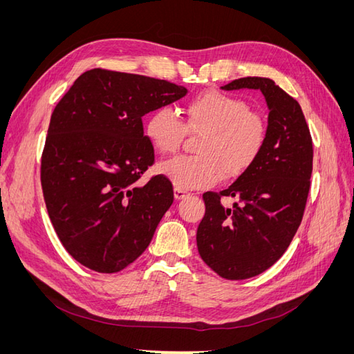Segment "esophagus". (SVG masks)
I'll use <instances>...</instances> for the list:
<instances>
[{
	"instance_id": "obj_1",
	"label": "esophagus",
	"mask_w": 354,
	"mask_h": 354,
	"mask_svg": "<svg viewBox=\"0 0 354 354\" xmlns=\"http://www.w3.org/2000/svg\"><path fill=\"white\" fill-rule=\"evenodd\" d=\"M186 196H189V192L187 190H185V189H178V187H176L174 189V198L176 199H185Z\"/></svg>"
}]
</instances>
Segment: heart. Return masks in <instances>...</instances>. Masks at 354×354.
Wrapping results in <instances>:
<instances>
[{"instance_id":"b5f03b06","label":"heart","mask_w":354,"mask_h":354,"mask_svg":"<svg viewBox=\"0 0 354 354\" xmlns=\"http://www.w3.org/2000/svg\"><path fill=\"white\" fill-rule=\"evenodd\" d=\"M203 133L196 156H178L159 165L160 173L178 189L216 186L227 177H238L260 158L267 142L264 118L250 111L245 100L223 91L208 90L190 99L183 121L168 108L146 118L145 134L158 152L176 153L186 133Z\"/></svg>"}]
</instances>
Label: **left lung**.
I'll use <instances>...</instances> for the list:
<instances>
[{
    "label": "left lung",
    "mask_w": 354,
    "mask_h": 354,
    "mask_svg": "<svg viewBox=\"0 0 354 354\" xmlns=\"http://www.w3.org/2000/svg\"><path fill=\"white\" fill-rule=\"evenodd\" d=\"M260 90L267 142L257 162L220 194H203L205 216L196 243L201 259L229 281L257 276L281 259L303 220L313 171L312 136L301 106L270 78L234 80L221 90ZM221 196L237 199L224 209Z\"/></svg>",
    "instance_id": "left-lung-1"
}]
</instances>
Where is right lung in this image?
I'll use <instances>...</instances> for the list:
<instances>
[{
	"instance_id": "1",
	"label": "right lung",
	"mask_w": 354,
	"mask_h": 354,
	"mask_svg": "<svg viewBox=\"0 0 354 354\" xmlns=\"http://www.w3.org/2000/svg\"><path fill=\"white\" fill-rule=\"evenodd\" d=\"M186 94L164 80L91 69L53 111L42 194L62 245L82 266L121 272L151 243L174 195L164 176L138 183L155 162L142 118Z\"/></svg>"
}]
</instances>
